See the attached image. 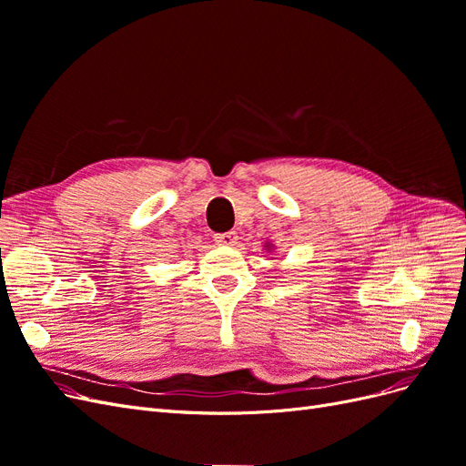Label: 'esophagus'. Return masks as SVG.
<instances>
[{
	"mask_svg": "<svg viewBox=\"0 0 466 466\" xmlns=\"http://www.w3.org/2000/svg\"><path fill=\"white\" fill-rule=\"evenodd\" d=\"M214 241L218 245H225V247H231L237 243V233L235 231H225V233H218L214 237Z\"/></svg>",
	"mask_w": 466,
	"mask_h": 466,
	"instance_id": "1",
	"label": "esophagus"
}]
</instances>
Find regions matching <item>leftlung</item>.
I'll return each instance as SVG.
<instances>
[{
	"label": "left lung",
	"instance_id": "8db88e82",
	"mask_svg": "<svg viewBox=\"0 0 466 466\" xmlns=\"http://www.w3.org/2000/svg\"><path fill=\"white\" fill-rule=\"evenodd\" d=\"M268 248H270V245H268Z\"/></svg>",
	"mask_w": 466,
	"mask_h": 466
}]
</instances>
